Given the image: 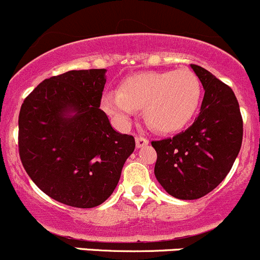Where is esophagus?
Wrapping results in <instances>:
<instances>
[{
	"label": "esophagus",
	"mask_w": 260,
	"mask_h": 260,
	"mask_svg": "<svg viewBox=\"0 0 260 260\" xmlns=\"http://www.w3.org/2000/svg\"><path fill=\"white\" fill-rule=\"evenodd\" d=\"M135 140H136V146H138V148H143V146H146L149 144V139L143 135H136Z\"/></svg>",
	"instance_id": "obj_1"
}]
</instances>
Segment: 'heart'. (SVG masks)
Segmentation results:
<instances>
[{
    "label": "heart",
    "instance_id": "b5f03b06",
    "mask_svg": "<svg viewBox=\"0 0 260 260\" xmlns=\"http://www.w3.org/2000/svg\"><path fill=\"white\" fill-rule=\"evenodd\" d=\"M202 86L190 70L144 71L125 77L103 98V108L120 124L138 109L151 129L171 133L185 126L199 106Z\"/></svg>",
    "mask_w": 260,
    "mask_h": 260
}]
</instances>
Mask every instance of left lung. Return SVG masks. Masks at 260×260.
<instances>
[{"label":"left lung","mask_w":260,"mask_h":260,"mask_svg":"<svg viewBox=\"0 0 260 260\" xmlns=\"http://www.w3.org/2000/svg\"><path fill=\"white\" fill-rule=\"evenodd\" d=\"M205 93L192 125L173 138L151 141L155 176L174 198L209 194L232 169L243 140V117L234 92L211 72L192 63Z\"/></svg>","instance_id":"1"}]
</instances>
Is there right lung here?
Segmentation results:
<instances>
[{"instance_id":"right-lung-1","label":"right lung","mask_w":260,"mask_h":260,"mask_svg":"<svg viewBox=\"0 0 260 260\" xmlns=\"http://www.w3.org/2000/svg\"><path fill=\"white\" fill-rule=\"evenodd\" d=\"M105 69L44 80L23 100L18 152L45 194L74 208H93L112 194L135 139L116 133L100 109ZM69 112L75 115L68 117Z\"/></svg>"}]
</instances>
